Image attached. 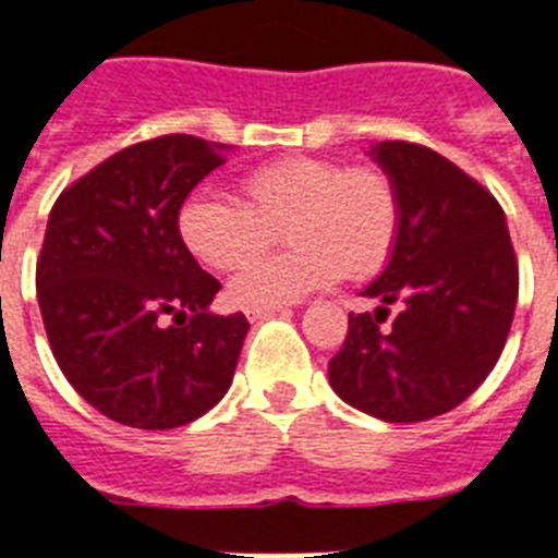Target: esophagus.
<instances>
[{
    "mask_svg": "<svg viewBox=\"0 0 558 558\" xmlns=\"http://www.w3.org/2000/svg\"><path fill=\"white\" fill-rule=\"evenodd\" d=\"M275 310H245V315H248V322H260V318H266V315H271Z\"/></svg>",
    "mask_w": 558,
    "mask_h": 558,
    "instance_id": "esophagus-1",
    "label": "esophagus"
}]
</instances>
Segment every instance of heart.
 <instances>
[{
  "label": "heart",
  "mask_w": 558,
  "mask_h": 558,
  "mask_svg": "<svg viewBox=\"0 0 558 558\" xmlns=\"http://www.w3.org/2000/svg\"><path fill=\"white\" fill-rule=\"evenodd\" d=\"M243 202L210 187L187 193L179 236L210 269H236L288 226L295 250L245 266L228 298L243 310H275L348 271L367 278L385 266L399 234V193L385 170L344 168L324 156H287L240 177Z\"/></svg>",
  "instance_id": "heart-1"
}]
</instances>
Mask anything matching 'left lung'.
Returning a JSON list of instances; mask_svg holds the SVG:
<instances>
[{"label": "left lung", "mask_w": 558, "mask_h": 558, "mask_svg": "<svg viewBox=\"0 0 558 558\" xmlns=\"http://www.w3.org/2000/svg\"><path fill=\"white\" fill-rule=\"evenodd\" d=\"M399 193L390 263L362 292L376 313H350L330 359L344 402L388 423H423L458 408L489 376L510 336L519 260L493 193L432 147H373ZM390 303L403 313L380 330Z\"/></svg>", "instance_id": "obj_1"}]
</instances>
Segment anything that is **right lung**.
Instances as JSON below:
<instances>
[{
    "label": "right lung",
    "mask_w": 558,
    "mask_h": 558,
    "mask_svg": "<svg viewBox=\"0 0 558 558\" xmlns=\"http://www.w3.org/2000/svg\"><path fill=\"white\" fill-rule=\"evenodd\" d=\"M226 147L170 133L118 150L57 196L37 301L57 365L116 423L165 432L217 405L248 322L214 315L219 280L179 236L187 193Z\"/></svg>",
    "instance_id": "right-lung-1"
}]
</instances>
